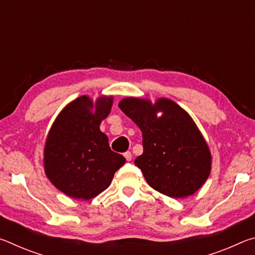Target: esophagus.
<instances>
[{"instance_id":"obj_1","label":"esophagus","mask_w":255,"mask_h":255,"mask_svg":"<svg viewBox=\"0 0 255 255\" xmlns=\"http://www.w3.org/2000/svg\"><path fill=\"white\" fill-rule=\"evenodd\" d=\"M124 156H125V158L127 159V161L129 162V161H131V157H132V155H131V153L130 152H126L124 154Z\"/></svg>"}]
</instances>
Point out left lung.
Here are the masks:
<instances>
[{
    "mask_svg": "<svg viewBox=\"0 0 255 255\" xmlns=\"http://www.w3.org/2000/svg\"><path fill=\"white\" fill-rule=\"evenodd\" d=\"M119 108L143 133L144 152L135 159L147 183L171 198L195 193L208 179L211 156L191 117L169 99L153 106L143 99L126 98ZM157 112H162L157 118Z\"/></svg>",
    "mask_w": 255,
    "mask_h": 255,
    "instance_id": "left-lung-1",
    "label": "left lung"
}]
</instances>
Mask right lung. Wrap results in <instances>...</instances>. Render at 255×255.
Returning <instances> with one entry per match:
<instances>
[{"label":"right lung","instance_id":"add662e5","mask_svg":"<svg viewBox=\"0 0 255 255\" xmlns=\"http://www.w3.org/2000/svg\"><path fill=\"white\" fill-rule=\"evenodd\" d=\"M112 98L93 102L80 97L64 108L45 146V172L68 197L89 200L109 187L126 158L112 152L100 124L110 114Z\"/></svg>","mask_w":255,"mask_h":255}]
</instances>
